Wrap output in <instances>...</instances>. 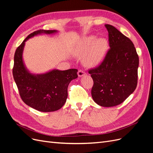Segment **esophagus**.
Masks as SVG:
<instances>
[{"mask_svg":"<svg viewBox=\"0 0 153 153\" xmlns=\"http://www.w3.org/2000/svg\"><path fill=\"white\" fill-rule=\"evenodd\" d=\"M85 75V72L84 71L82 70V69H80V70H78V76L81 77V76H84Z\"/></svg>","mask_w":153,"mask_h":153,"instance_id":"obj_1","label":"esophagus"}]
</instances>
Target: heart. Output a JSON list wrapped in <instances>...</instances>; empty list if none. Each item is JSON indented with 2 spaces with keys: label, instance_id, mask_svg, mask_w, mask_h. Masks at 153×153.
I'll list each match as a JSON object with an SVG mask.
<instances>
[{
  "label": "heart",
  "instance_id": "b5f03b06",
  "mask_svg": "<svg viewBox=\"0 0 153 153\" xmlns=\"http://www.w3.org/2000/svg\"><path fill=\"white\" fill-rule=\"evenodd\" d=\"M108 50V43L104 38L96 39L94 36L86 37L75 50L77 56L84 55L83 62L85 66L94 67L103 60Z\"/></svg>",
  "mask_w": 153,
  "mask_h": 153
}]
</instances>
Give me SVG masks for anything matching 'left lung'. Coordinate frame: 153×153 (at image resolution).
Wrapping results in <instances>:
<instances>
[{
	"instance_id": "1",
	"label": "left lung",
	"mask_w": 153,
	"mask_h": 153,
	"mask_svg": "<svg viewBox=\"0 0 153 153\" xmlns=\"http://www.w3.org/2000/svg\"><path fill=\"white\" fill-rule=\"evenodd\" d=\"M110 48L98 66L89 73L94 84L92 99L105 107L122 103L135 90L139 59L132 41L114 26L106 24Z\"/></svg>"
}]
</instances>
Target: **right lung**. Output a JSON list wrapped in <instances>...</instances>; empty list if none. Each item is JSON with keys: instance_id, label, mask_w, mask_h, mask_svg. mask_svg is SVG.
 <instances>
[{"instance_id": "right-lung-1", "label": "right lung", "mask_w": 153, "mask_h": 153, "mask_svg": "<svg viewBox=\"0 0 153 153\" xmlns=\"http://www.w3.org/2000/svg\"><path fill=\"white\" fill-rule=\"evenodd\" d=\"M55 30H38L30 34L18 47L14 57L13 75L24 102L44 112H53L62 107L68 98V87L78 77L76 69L65 71L53 69L45 74L32 75L27 70L22 59L25 41L41 33L52 34Z\"/></svg>"}]
</instances>
